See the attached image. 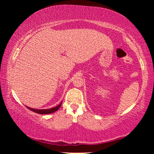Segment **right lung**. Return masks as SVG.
I'll return each instance as SVG.
<instances>
[{"label":"right lung","mask_w":154,"mask_h":154,"mask_svg":"<svg viewBox=\"0 0 154 154\" xmlns=\"http://www.w3.org/2000/svg\"><path fill=\"white\" fill-rule=\"evenodd\" d=\"M62 102H61V103L60 104V105H58V106H56V107L49 109H35L28 107V106H27V108L29 109V110L35 112V113H38V114H50V113H54V112H55V111L58 110V109L60 107V106L62 105Z\"/></svg>","instance_id":"add662e5"}]
</instances>
